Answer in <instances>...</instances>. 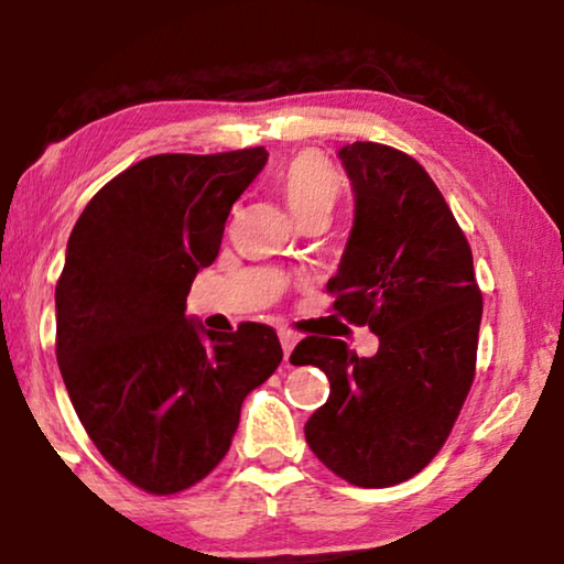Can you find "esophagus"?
<instances>
[{
    "label": "esophagus",
    "instance_id": "1",
    "mask_svg": "<svg viewBox=\"0 0 564 564\" xmlns=\"http://www.w3.org/2000/svg\"><path fill=\"white\" fill-rule=\"evenodd\" d=\"M280 341L284 349V361H288L292 349H295V344H297V334H292V330H280Z\"/></svg>",
    "mask_w": 564,
    "mask_h": 564
}]
</instances>
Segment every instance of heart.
<instances>
[{
    "label": "heart",
    "mask_w": 564,
    "mask_h": 564,
    "mask_svg": "<svg viewBox=\"0 0 564 564\" xmlns=\"http://www.w3.org/2000/svg\"><path fill=\"white\" fill-rule=\"evenodd\" d=\"M276 184L295 220L330 215L341 197V176L321 151H300L276 174Z\"/></svg>",
    "instance_id": "obj_1"
}]
</instances>
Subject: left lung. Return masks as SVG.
Returning <instances> with one entry per match:
<instances>
[{
  "label": "left lung",
  "instance_id": "1",
  "mask_svg": "<svg viewBox=\"0 0 564 564\" xmlns=\"http://www.w3.org/2000/svg\"><path fill=\"white\" fill-rule=\"evenodd\" d=\"M338 156L357 210L326 290L380 349L357 357L338 338L307 336L290 361L330 382L305 423L315 457L359 488H390L419 475L452 434L475 380L482 292L465 230L419 161L372 141Z\"/></svg>",
  "mask_w": 564,
  "mask_h": 564
}]
</instances>
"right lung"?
I'll use <instances>...</instances> for the list:
<instances>
[{
	"mask_svg": "<svg viewBox=\"0 0 564 564\" xmlns=\"http://www.w3.org/2000/svg\"><path fill=\"white\" fill-rule=\"evenodd\" d=\"M267 151L159 153L105 184L68 236L56 284L61 377L99 454L135 488L174 496L220 465L241 403L282 361L272 326L187 321L192 280Z\"/></svg>",
	"mask_w": 564,
	"mask_h": 564,
	"instance_id": "add662e5",
	"label": "right lung"
}]
</instances>
